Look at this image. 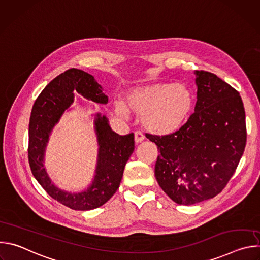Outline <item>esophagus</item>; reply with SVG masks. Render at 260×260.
Returning <instances> with one entry per match:
<instances>
[{"label":"esophagus","mask_w":260,"mask_h":260,"mask_svg":"<svg viewBox=\"0 0 260 260\" xmlns=\"http://www.w3.org/2000/svg\"><path fill=\"white\" fill-rule=\"evenodd\" d=\"M144 139H145V136H144L140 131L135 132V142H136V143H140V142H142Z\"/></svg>","instance_id":"obj_1"}]
</instances>
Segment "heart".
Returning a JSON list of instances; mask_svg holds the SVG:
<instances>
[{"label": "heart", "instance_id": "1", "mask_svg": "<svg viewBox=\"0 0 260 260\" xmlns=\"http://www.w3.org/2000/svg\"><path fill=\"white\" fill-rule=\"evenodd\" d=\"M194 105L190 89L173 83H154L133 88L126 105L119 101L115 107L124 116L127 110L142 115L143 125L153 134L167 136L180 131L188 120Z\"/></svg>", "mask_w": 260, "mask_h": 260}]
</instances>
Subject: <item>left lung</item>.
Listing matches in <instances>:
<instances>
[{"label":"left lung","instance_id":"obj_1","mask_svg":"<svg viewBox=\"0 0 260 260\" xmlns=\"http://www.w3.org/2000/svg\"><path fill=\"white\" fill-rule=\"evenodd\" d=\"M198 101L175 134L146 137L157 145L155 177L179 205L212 199L225 188L244 153L245 109L237 89L207 71H194Z\"/></svg>","mask_w":260,"mask_h":260}]
</instances>
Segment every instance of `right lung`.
<instances>
[{
	"mask_svg": "<svg viewBox=\"0 0 260 260\" xmlns=\"http://www.w3.org/2000/svg\"><path fill=\"white\" fill-rule=\"evenodd\" d=\"M74 90L95 103L108 102L103 87L90 74L75 68L59 74L47 84L32 106L28 125V164L36 180L52 199L73 210L87 211L103 206L117 191L124 167L135 149V140L134 133L125 136L114 133L107 118L98 114L95 131L100 151L91 186L76 194L54 186L43 166L44 151L52 127L73 103Z\"/></svg>",
	"mask_w": 260,
	"mask_h": 260,
	"instance_id": "obj_1",
	"label": "right lung"
}]
</instances>
